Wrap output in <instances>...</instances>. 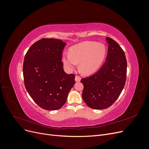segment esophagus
<instances>
[{
    "instance_id": "1",
    "label": "esophagus",
    "mask_w": 149,
    "mask_h": 149,
    "mask_svg": "<svg viewBox=\"0 0 149 149\" xmlns=\"http://www.w3.org/2000/svg\"><path fill=\"white\" fill-rule=\"evenodd\" d=\"M81 81V78L79 76H76L75 77V81L76 82H79Z\"/></svg>"
}]
</instances>
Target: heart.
<instances>
[{"label":"heart","mask_w":149,"mask_h":149,"mask_svg":"<svg viewBox=\"0 0 149 149\" xmlns=\"http://www.w3.org/2000/svg\"><path fill=\"white\" fill-rule=\"evenodd\" d=\"M106 52L104 44L86 41L72 47L70 49V54L64 53L63 62L69 71L74 69L78 63H79L81 72L89 75L100 69L105 59Z\"/></svg>","instance_id":"heart-1"}]
</instances>
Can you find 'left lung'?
<instances>
[{"mask_svg":"<svg viewBox=\"0 0 149 149\" xmlns=\"http://www.w3.org/2000/svg\"><path fill=\"white\" fill-rule=\"evenodd\" d=\"M106 40L109 45L104 64L96 73L81 80L84 86L83 100L94 109L110 107L119 96L126 79L124 52L113 39L106 37Z\"/></svg>","mask_w":149,"mask_h":149,"instance_id":"8db88e82","label":"left lung"}]
</instances>
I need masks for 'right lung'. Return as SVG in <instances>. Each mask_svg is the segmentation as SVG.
Segmentation results:
<instances>
[{
    "mask_svg": "<svg viewBox=\"0 0 149 149\" xmlns=\"http://www.w3.org/2000/svg\"><path fill=\"white\" fill-rule=\"evenodd\" d=\"M66 45L61 40L42 38L30 47L24 58L25 88L45 110L60 109L75 84V75L66 74L63 67L61 56Z\"/></svg>",
    "mask_w": 149,
    "mask_h": 149,
    "instance_id": "right-lung-1",
    "label": "right lung"
}]
</instances>
